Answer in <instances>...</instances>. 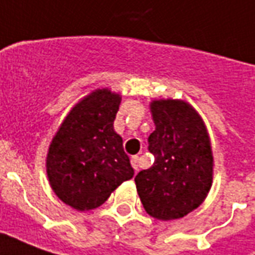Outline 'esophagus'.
<instances>
[{"label": "esophagus", "instance_id": "esophagus-1", "mask_svg": "<svg viewBox=\"0 0 255 255\" xmlns=\"http://www.w3.org/2000/svg\"><path fill=\"white\" fill-rule=\"evenodd\" d=\"M131 166L137 171V169H138V156H131Z\"/></svg>", "mask_w": 255, "mask_h": 255}]
</instances>
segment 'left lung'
I'll use <instances>...</instances> for the list:
<instances>
[{"label": "left lung", "mask_w": 255, "mask_h": 255, "mask_svg": "<svg viewBox=\"0 0 255 255\" xmlns=\"http://www.w3.org/2000/svg\"><path fill=\"white\" fill-rule=\"evenodd\" d=\"M155 130L148 137L153 165L134 178L151 217L177 220L199 207L213 182V152L203 119L182 100L151 103Z\"/></svg>", "instance_id": "obj_1"}]
</instances>
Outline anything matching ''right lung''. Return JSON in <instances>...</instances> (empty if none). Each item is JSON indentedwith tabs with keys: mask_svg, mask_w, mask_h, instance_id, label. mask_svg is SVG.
<instances>
[{
	"mask_svg": "<svg viewBox=\"0 0 255 255\" xmlns=\"http://www.w3.org/2000/svg\"><path fill=\"white\" fill-rule=\"evenodd\" d=\"M121 96L97 89L77 103L50 142L46 173L57 198L79 211L102 206L134 170L114 130Z\"/></svg>",
	"mask_w": 255,
	"mask_h": 255,
	"instance_id": "add662e5",
	"label": "right lung"
}]
</instances>
